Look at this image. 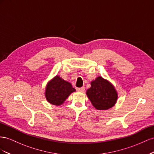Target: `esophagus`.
<instances>
[{"mask_svg": "<svg viewBox=\"0 0 154 154\" xmlns=\"http://www.w3.org/2000/svg\"><path fill=\"white\" fill-rule=\"evenodd\" d=\"M85 90V87H81V88H77V91H79V92H83Z\"/></svg>", "mask_w": 154, "mask_h": 154, "instance_id": "1", "label": "esophagus"}]
</instances>
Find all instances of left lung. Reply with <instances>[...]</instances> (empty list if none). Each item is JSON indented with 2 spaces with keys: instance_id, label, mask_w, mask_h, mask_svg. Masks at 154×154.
<instances>
[{
  "instance_id": "obj_1",
  "label": "left lung",
  "mask_w": 154,
  "mask_h": 154,
  "mask_svg": "<svg viewBox=\"0 0 154 154\" xmlns=\"http://www.w3.org/2000/svg\"><path fill=\"white\" fill-rule=\"evenodd\" d=\"M86 95L93 106L99 110H106L117 102V94L114 86L107 80L98 77L91 82Z\"/></svg>"
}]
</instances>
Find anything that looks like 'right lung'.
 I'll return each mask as SVG.
<instances>
[{
  "instance_id": "right-lung-1",
  "label": "right lung",
  "mask_w": 154,
  "mask_h": 154,
  "mask_svg": "<svg viewBox=\"0 0 154 154\" xmlns=\"http://www.w3.org/2000/svg\"><path fill=\"white\" fill-rule=\"evenodd\" d=\"M74 91H75V89L73 88L69 82L56 75L48 83L45 96L50 103L59 106Z\"/></svg>"
}]
</instances>
